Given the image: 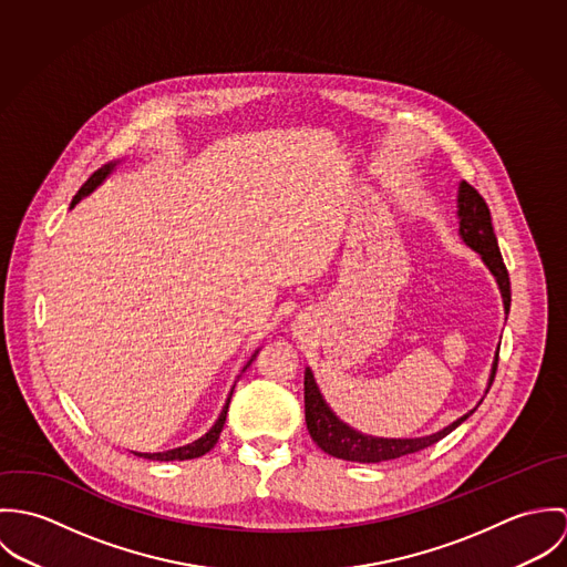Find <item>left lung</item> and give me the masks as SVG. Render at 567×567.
<instances>
[{
	"label": "left lung",
	"mask_w": 567,
	"mask_h": 567,
	"mask_svg": "<svg viewBox=\"0 0 567 567\" xmlns=\"http://www.w3.org/2000/svg\"><path fill=\"white\" fill-rule=\"evenodd\" d=\"M458 216H461V236H463V240L483 255L488 270L497 279V286H499L502 299H504V310L508 315L511 279H508V270L504 266V259H502V252H499V246H497V238L493 234L491 212H488V205H486L485 198L481 196V192L474 185H470L467 181L461 183ZM495 371H497V358L493 362L488 389L493 384ZM303 389H306V423H308V430H310V436L315 439V443L329 456H336V458H342V461H353V463H382V461H393V458H402L408 454L421 452V450L439 443L443 436H447L452 430H456L474 412L472 410L470 414L461 416L458 421H454L445 430H441L436 434H430V436H421V439H378V436H367V434H360V432L351 430L347 423H342L327 408L310 369H306Z\"/></svg>",
	"instance_id": "left-lung-1"
}]
</instances>
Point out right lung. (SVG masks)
Wrapping results in <instances>:
<instances>
[{
	"label": "right lung",
	"instance_id": "1",
	"mask_svg": "<svg viewBox=\"0 0 567 567\" xmlns=\"http://www.w3.org/2000/svg\"><path fill=\"white\" fill-rule=\"evenodd\" d=\"M111 167H113V165H106V167H102V169H95V172L84 181V185L79 189V194L74 196L72 205H74L81 196L89 194V192L111 172ZM231 393H234V391H231ZM229 402H231V398L227 400V404L223 408V412H220L218 421L214 423V427H212L203 439H198V441H194V443H189V445H185V447H176V450H169V452H162V454H135V456H144V458H151V461H189V458H198V456L207 454V452L218 443V439H220V432H223L225 419H227V410H229Z\"/></svg>",
	"mask_w": 567,
	"mask_h": 567
}]
</instances>
